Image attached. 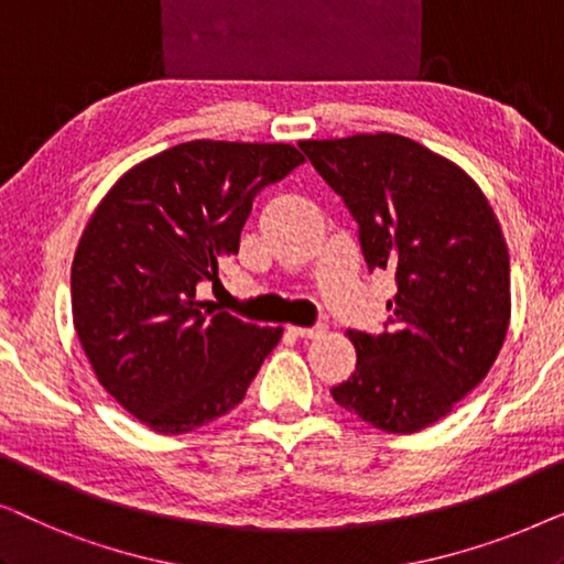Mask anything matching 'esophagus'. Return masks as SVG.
Returning <instances> with one entry per match:
<instances>
[{"mask_svg": "<svg viewBox=\"0 0 564 564\" xmlns=\"http://www.w3.org/2000/svg\"><path fill=\"white\" fill-rule=\"evenodd\" d=\"M288 334H292L295 338H318L326 334L323 326H313V328H303V326H288Z\"/></svg>", "mask_w": 564, "mask_h": 564, "instance_id": "obj_1", "label": "esophagus"}]
</instances>
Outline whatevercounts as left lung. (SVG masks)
<instances>
[{
  "label": "left lung",
  "mask_w": 564,
  "mask_h": 564,
  "mask_svg": "<svg viewBox=\"0 0 564 564\" xmlns=\"http://www.w3.org/2000/svg\"><path fill=\"white\" fill-rule=\"evenodd\" d=\"M300 149L359 223L369 272L398 282L388 330H349L357 369L330 395L388 434L426 429L485 380L506 341L511 261L496 213L465 169L405 135Z\"/></svg>",
  "instance_id": "left-lung-1"
}]
</instances>
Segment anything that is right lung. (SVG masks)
<instances>
[{
	"instance_id": "right-lung-1",
	"label": "right lung",
	"mask_w": 564,
	"mask_h": 564,
	"mask_svg": "<svg viewBox=\"0 0 564 564\" xmlns=\"http://www.w3.org/2000/svg\"><path fill=\"white\" fill-rule=\"evenodd\" d=\"M305 161L290 143L189 141L128 169L84 228L72 313L97 380L159 434H187L241 403L282 326L197 300L238 253L253 197Z\"/></svg>"
}]
</instances>
